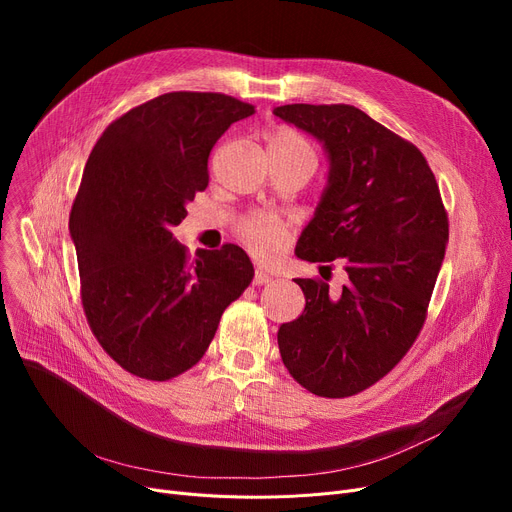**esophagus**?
Instances as JSON below:
<instances>
[{"label":"esophagus","mask_w":512,"mask_h":512,"mask_svg":"<svg viewBox=\"0 0 512 512\" xmlns=\"http://www.w3.org/2000/svg\"><path fill=\"white\" fill-rule=\"evenodd\" d=\"M272 280H274V276H272L270 272H265V270H261V267H257L255 276H253V284H255V286H263V284L272 282Z\"/></svg>","instance_id":"1"}]
</instances>
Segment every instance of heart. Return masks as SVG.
Wrapping results in <instances>:
<instances>
[{"instance_id":"b5f03b06","label":"heart","mask_w":512,"mask_h":512,"mask_svg":"<svg viewBox=\"0 0 512 512\" xmlns=\"http://www.w3.org/2000/svg\"><path fill=\"white\" fill-rule=\"evenodd\" d=\"M276 147H294V149H311L307 141L297 130L288 126H280L267 134V149ZM288 224L274 213H249L236 226V234L242 245H245L255 257L272 259L276 257L288 240Z\"/></svg>"}]
</instances>
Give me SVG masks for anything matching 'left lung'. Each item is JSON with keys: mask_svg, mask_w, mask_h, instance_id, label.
I'll return each instance as SVG.
<instances>
[{"mask_svg": "<svg viewBox=\"0 0 512 512\" xmlns=\"http://www.w3.org/2000/svg\"><path fill=\"white\" fill-rule=\"evenodd\" d=\"M274 114L313 134L330 157L328 188L297 257L338 259L348 274L338 292L319 278L294 280L305 309L280 326V355L311 394L346 398L380 382L417 340L446 251L448 213L423 153L359 107L292 103Z\"/></svg>", "mask_w": 512, "mask_h": 512, "instance_id": "obj_1", "label": "left lung"}]
</instances>
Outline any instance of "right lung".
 <instances>
[{
	"label": "right lung",
	"instance_id": "1",
	"mask_svg": "<svg viewBox=\"0 0 512 512\" xmlns=\"http://www.w3.org/2000/svg\"><path fill=\"white\" fill-rule=\"evenodd\" d=\"M251 114L224 93H166L116 118L87 159L70 211L80 301L103 351L137 378L166 382L197 365L253 280L240 247L191 259L172 234L207 188L213 145Z\"/></svg>",
	"mask_w": 512,
	"mask_h": 512
}]
</instances>
